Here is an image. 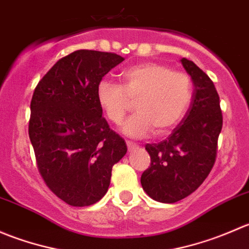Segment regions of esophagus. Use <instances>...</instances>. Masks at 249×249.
Wrapping results in <instances>:
<instances>
[{
	"instance_id": "obj_1",
	"label": "esophagus",
	"mask_w": 249,
	"mask_h": 249,
	"mask_svg": "<svg viewBox=\"0 0 249 249\" xmlns=\"http://www.w3.org/2000/svg\"><path fill=\"white\" fill-rule=\"evenodd\" d=\"M126 145H127V149H129V150H132V149H135V148L139 147V144L131 142V141H126Z\"/></svg>"
}]
</instances>
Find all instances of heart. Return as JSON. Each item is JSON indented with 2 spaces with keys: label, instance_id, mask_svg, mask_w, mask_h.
Instances as JSON below:
<instances>
[{
  "label": "heart",
  "instance_id": "heart-1",
  "mask_svg": "<svg viewBox=\"0 0 249 249\" xmlns=\"http://www.w3.org/2000/svg\"><path fill=\"white\" fill-rule=\"evenodd\" d=\"M193 99L188 73L158 62H143L125 70L120 85L101 80L96 100L107 119L118 125L135 102L137 113L125 122L123 131L140 139L150 132L165 135L179 123Z\"/></svg>",
  "mask_w": 249,
  "mask_h": 249
}]
</instances>
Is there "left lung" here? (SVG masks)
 <instances>
[{"mask_svg": "<svg viewBox=\"0 0 249 249\" xmlns=\"http://www.w3.org/2000/svg\"><path fill=\"white\" fill-rule=\"evenodd\" d=\"M182 64L194 83L190 108L166 140L147 143L150 166L141 176L155 201L173 203L197 189L215 162L223 126L219 95L211 78L188 59Z\"/></svg>", "mask_w": 249, "mask_h": 249, "instance_id": "left-lung-1", "label": "left lung"}]
</instances>
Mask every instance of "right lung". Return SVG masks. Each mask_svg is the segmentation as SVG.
<instances>
[{
	"mask_svg": "<svg viewBox=\"0 0 249 249\" xmlns=\"http://www.w3.org/2000/svg\"><path fill=\"white\" fill-rule=\"evenodd\" d=\"M124 61L115 53L76 50L38 82L31 100L29 136L47 187L73 207L107 193L112 167L126 153L96 100L97 84Z\"/></svg>",
	"mask_w": 249,
	"mask_h": 249,
	"instance_id": "obj_1",
	"label": "right lung"
}]
</instances>
